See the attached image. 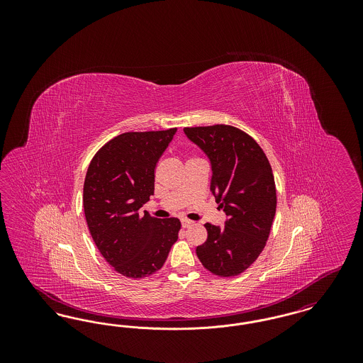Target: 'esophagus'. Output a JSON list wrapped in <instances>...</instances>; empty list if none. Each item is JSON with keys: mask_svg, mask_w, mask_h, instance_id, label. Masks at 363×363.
<instances>
[{"mask_svg": "<svg viewBox=\"0 0 363 363\" xmlns=\"http://www.w3.org/2000/svg\"><path fill=\"white\" fill-rule=\"evenodd\" d=\"M193 225V222L191 220H188V219H181V225L184 227V228H188L190 225Z\"/></svg>", "mask_w": 363, "mask_h": 363, "instance_id": "esophagus-1", "label": "esophagus"}]
</instances>
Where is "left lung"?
<instances>
[{
  "mask_svg": "<svg viewBox=\"0 0 363 363\" xmlns=\"http://www.w3.org/2000/svg\"><path fill=\"white\" fill-rule=\"evenodd\" d=\"M184 133L207 156L209 189L225 212V227L206 225L207 241L196 247L197 257L215 275H240L262 252L275 218L271 164L259 144L237 128H185Z\"/></svg>",
  "mask_w": 363,
  "mask_h": 363,
  "instance_id": "8db88e82",
  "label": "left lung"
}]
</instances>
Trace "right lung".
I'll list each match as a JSON object with an SVG mask.
<instances>
[{"instance_id": "1", "label": "right lung", "mask_w": 363, "mask_h": 363, "mask_svg": "<svg viewBox=\"0 0 363 363\" xmlns=\"http://www.w3.org/2000/svg\"><path fill=\"white\" fill-rule=\"evenodd\" d=\"M177 129L129 132L110 140L86 170L83 206L86 225L104 259L123 277L159 271L178 240L177 218L138 212L155 189L157 160Z\"/></svg>"}]
</instances>
